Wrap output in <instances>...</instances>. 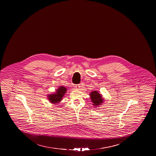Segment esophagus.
Wrapping results in <instances>:
<instances>
[{"mask_svg":"<svg viewBox=\"0 0 156 156\" xmlns=\"http://www.w3.org/2000/svg\"><path fill=\"white\" fill-rule=\"evenodd\" d=\"M75 87L76 89H79L80 88V87H81V85H80V84H78V85H76L75 86Z\"/></svg>","mask_w":156,"mask_h":156,"instance_id":"obj_1","label":"esophagus"}]
</instances>
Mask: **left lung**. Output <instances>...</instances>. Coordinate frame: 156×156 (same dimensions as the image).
<instances>
[{
    "label": "left lung",
    "instance_id": "left-lung-1",
    "mask_svg": "<svg viewBox=\"0 0 156 156\" xmlns=\"http://www.w3.org/2000/svg\"><path fill=\"white\" fill-rule=\"evenodd\" d=\"M89 95L94 106H98L104 102V100L103 99L102 95L100 94L99 92L96 90L92 91Z\"/></svg>",
    "mask_w": 156,
    "mask_h": 156
}]
</instances>
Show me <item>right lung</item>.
<instances>
[{
  "mask_svg": "<svg viewBox=\"0 0 156 156\" xmlns=\"http://www.w3.org/2000/svg\"><path fill=\"white\" fill-rule=\"evenodd\" d=\"M67 88L64 87H59L58 89H57L55 94L48 95V99L51 103L53 104H58L62 100V97L66 93Z\"/></svg>",
  "mask_w": 156,
  "mask_h": 156,
  "instance_id": "right-lung-1",
  "label": "right lung"
}]
</instances>
